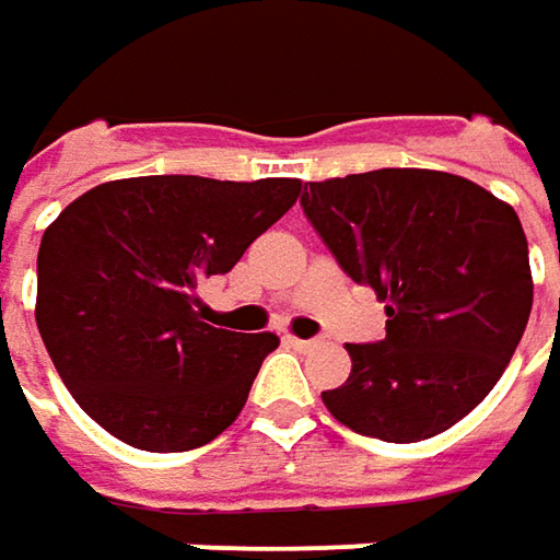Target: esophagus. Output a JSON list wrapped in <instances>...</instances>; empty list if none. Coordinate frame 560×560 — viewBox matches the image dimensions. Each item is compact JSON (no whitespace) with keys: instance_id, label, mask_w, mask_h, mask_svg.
Listing matches in <instances>:
<instances>
[{"instance_id":"34e87169","label":"esophagus","mask_w":560,"mask_h":560,"mask_svg":"<svg viewBox=\"0 0 560 560\" xmlns=\"http://www.w3.org/2000/svg\"><path fill=\"white\" fill-rule=\"evenodd\" d=\"M287 342H290L292 349H299V352H305V349H314V339H299V336H287Z\"/></svg>"}]
</instances>
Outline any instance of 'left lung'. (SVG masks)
Returning <instances> with one entry per match:
<instances>
[{
    "instance_id": "left-lung-1",
    "label": "left lung",
    "mask_w": 560,
    "mask_h": 560,
    "mask_svg": "<svg viewBox=\"0 0 560 560\" xmlns=\"http://www.w3.org/2000/svg\"><path fill=\"white\" fill-rule=\"evenodd\" d=\"M308 186V221L389 317L386 339L346 346L352 374L320 393L327 411L383 442L445 433L492 393L527 330L533 273L514 208L427 167Z\"/></svg>"
}]
</instances>
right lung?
Masks as SVG:
<instances>
[{
	"instance_id": "right-lung-1",
	"label": "right lung",
	"mask_w": 560,
	"mask_h": 560,
	"mask_svg": "<svg viewBox=\"0 0 560 560\" xmlns=\"http://www.w3.org/2000/svg\"><path fill=\"white\" fill-rule=\"evenodd\" d=\"M299 192L292 177H127L93 186L46 226L36 327L102 430L145 452H186L240 418L280 339L205 324L199 287L233 268Z\"/></svg>"
}]
</instances>
